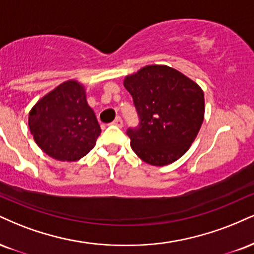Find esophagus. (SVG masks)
<instances>
[{
	"label": "esophagus",
	"mask_w": 254,
	"mask_h": 254,
	"mask_svg": "<svg viewBox=\"0 0 254 254\" xmlns=\"http://www.w3.org/2000/svg\"><path fill=\"white\" fill-rule=\"evenodd\" d=\"M111 124H112V125H115V127H123V121H122V118H121V117H117V118L115 119L114 122H112Z\"/></svg>",
	"instance_id": "esophagus-1"
}]
</instances>
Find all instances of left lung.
I'll return each instance as SVG.
<instances>
[{"instance_id": "obj_1", "label": "left lung", "mask_w": 254, "mask_h": 254, "mask_svg": "<svg viewBox=\"0 0 254 254\" xmlns=\"http://www.w3.org/2000/svg\"><path fill=\"white\" fill-rule=\"evenodd\" d=\"M124 86L139 123L129 127L131 148L152 166L173 163L188 150L203 122L204 98L196 82L168 66L150 65L127 75Z\"/></svg>"}]
</instances>
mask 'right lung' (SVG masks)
Listing matches in <instances>:
<instances>
[{"instance_id": "1", "label": "right lung", "mask_w": 254, "mask_h": 254, "mask_svg": "<svg viewBox=\"0 0 254 254\" xmlns=\"http://www.w3.org/2000/svg\"><path fill=\"white\" fill-rule=\"evenodd\" d=\"M28 124L36 144L58 161L80 160L92 150L102 132L84 86L74 80L40 99L29 112Z\"/></svg>"}]
</instances>
